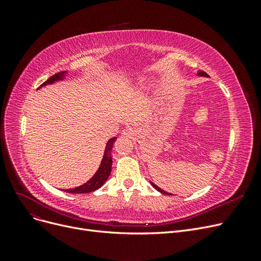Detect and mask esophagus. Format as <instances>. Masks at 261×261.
<instances>
[{"instance_id":"1","label":"esophagus","mask_w":261,"mask_h":261,"mask_svg":"<svg viewBox=\"0 0 261 261\" xmlns=\"http://www.w3.org/2000/svg\"><path fill=\"white\" fill-rule=\"evenodd\" d=\"M122 134H123V136L127 137V138H134V137H135V135H136L135 129L132 128V127H127L126 129H124Z\"/></svg>"}]
</instances>
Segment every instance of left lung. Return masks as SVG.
Segmentation results:
<instances>
[{
	"mask_svg": "<svg viewBox=\"0 0 261 261\" xmlns=\"http://www.w3.org/2000/svg\"><path fill=\"white\" fill-rule=\"evenodd\" d=\"M198 75H199V76H202V77H208L207 73H204V72H202V70H201V72H199V73H198ZM150 183H151V185H152V186H153V187H154V188L156 189V191H159L160 193H162V194H164V195H172V194H170V193H167V192H164V191H163V189H161L160 187H158V186H156L155 184H153V183H152V181H150Z\"/></svg>",
	"mask_w": 261,
	"mask_h": 261,
	"instance_id": "1",
	"label": "left lung"
}]
</instances>
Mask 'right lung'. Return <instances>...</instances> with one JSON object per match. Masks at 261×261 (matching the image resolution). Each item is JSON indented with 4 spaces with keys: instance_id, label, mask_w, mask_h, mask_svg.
I'll return each mask as SVG.
<instances>
[{
    "instance_id": "right-lung-1",
    "label": "right lung",
    "mask_w": 261,
    "mask_h": 261,
    "mask_svg": "<svg viewBox=\"0 0 261 261\" xmlns=\"http://www.w3.org/2000/svg\"><path fill=\"white\" fill-rule=\"evenodd\" d=\"M66 72H60L57 73L55 75L51 76L48 81H45L40 87L49 85V84H53L54 82L57 81H62L64 78ZM115 137L110 139L107 146H106V150H105V154H103V159H102V162L100 164V167L98 169V171L87 183H85L82 186H78L76 188H72V189H64V192L66 193H70V194H86V193H91L97 191L98 188H100L102 185H103L108 177L111 174V170H112V155H111V150L113 148V144L115 141Z\"/></svg>"
}]
</instances>
